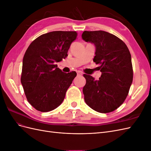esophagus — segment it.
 Listing matches in <instances>:
<instances>
[{"label":"esophagus","mask_w":151,"mask_h":151,"mask_svg":"<svg viewBox=\"0 0 151 151\" xmlns=\"http://www.w3.org/2000/svg\"><path fill=\"white\" fill-rule=\"evenodd\" d=\"M77 75H78V76H82V75H83V72H81V71H77Z\"/></svg>","instance_id":"obj_1"}]
</instances>
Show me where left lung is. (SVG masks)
<instances>
[{"instance_id": "8db88e82", "label": "left lung", "mask_w": 151, "mask_h": 151, "mask_svg": "<svg viewBox=\"0 0 151 151\" xmlns=\"http://www.w3.org/2000/svg\"><path fill=\"white\" fill-rule=\"evenodd\" d=\"M82 38L95 45L93 62L99 65L101 72L98 80L83 75L85 102L96 111L111 112L124 102L133 81L129 50L117 36L104 31H85Z\"/></svg>"}]
</instances>
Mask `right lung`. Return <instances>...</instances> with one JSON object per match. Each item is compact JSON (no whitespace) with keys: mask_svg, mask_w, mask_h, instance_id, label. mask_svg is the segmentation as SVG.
<instances>
[{"mask_svg":"<svg viewBox=\"0 0 151 151\" xmlns=\"http://www.w3.org/2000/svg\"><path fill=\"white\" fill-rule=\"evenodd\" d=\"M76 31H52L40 36L26 50L22 60L21 82L27 99L38 111L57 108L77 76L75 71L63 72L56 62L67 56Z\"/></svg>","mask_w":151,"mask_h":151,"instance_id":"1","label":"right lung"}]
</instances>
